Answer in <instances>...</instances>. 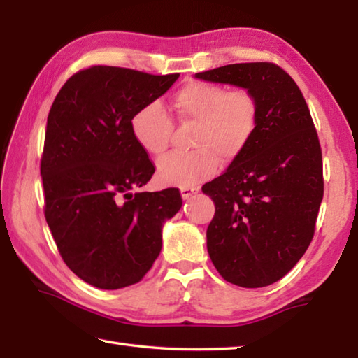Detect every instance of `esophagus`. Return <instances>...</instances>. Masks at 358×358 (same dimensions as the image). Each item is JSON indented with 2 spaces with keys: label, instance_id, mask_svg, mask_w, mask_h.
I'll return each instance as SVG.
<instances>
[{
  "label": "esophagus",
  "instance_id": "obj_1",
  "mask_svg": "<svg viewBox=\"0 0 358 358\" xmlns=\"http://www.w3.org/2000/svg\"><path fill=\"white\" fill-rule=\"evenodd\" d=\"M196 192H199V187H181V196H183L185 200L191 199Z\"/></svg>",
  "mask_w": 358,
  "mask_h": 358
}]
</instances>
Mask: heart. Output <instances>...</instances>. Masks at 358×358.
I'll list each match as a JSON object with an SVG mask.
<instances>
[{"label": "heart", "instance_id": "b5f03b06", "mask_svg": "<svg viewBox=\"0 0 358 358\" xmlns=\"http://www.w3.org/2000/svg\"><path fill=\"white\" fill-rule=\"evenodd\" d=\"M172 117L178 124H195L189 154H169L157 164L164 185L191 187L210 178L220 162L231 164L249 148L258 126V103L245 87L227 89L209 81H189L175 92ZM131 129L138 146L150 155L169 148L173 121L158 103L135 113Z\"/></svg>", "mask_w": 358, "mask_h": 358}]
</instances>
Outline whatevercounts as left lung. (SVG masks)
I'll return each instance as SVG.
<instances>
[{
    "label": "left lung",
    "instance_id": "8db88e82",
    "mask_svg": "<svg viewBox=\"0 0 358 358\" xmlns=\"http://www.w3.org/2000/svg\"><path fill=\"white\" fill-rule=\"evenodd\" d=\"M196 78L249 89L258 126L249 148L203 186L215 203L208 252L226 281L241 287L275 283L313 241L323 199V159L300 87L280 66L240 63Z\"/></svg>",
    "mask_w": 358,
    "mask_h": 358
}]
</instances>
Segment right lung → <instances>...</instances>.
I'll list each match as a JSON object with an SVG mask.
<instances>
[{
    "label": "right lung",
    "instance_id": "obj_1",
    "mask_svg": "<svg viewBox=\"0 0 358 358\" xmlns=\"http://www.w3.org/2000/svg\"><path fill=\"white\" fill-rule=\"evenodd\" d=\"M178 77L90 66L53 100L40 164L44 217L67 268L95 287L143 280L162 250L164 220L183 203L177 187L132 194L155 166L131 121Z\"/></svg>",
    "mask_w": 358,
    "mask_h": 358
}]
</instances>
